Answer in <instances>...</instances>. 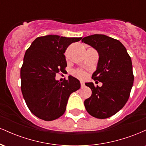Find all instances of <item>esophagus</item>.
Wrapping results in <instances>:
<instances>
[{
    "mask_svg": "<svg viewBox=\"0 0 146 146\" xmlns=\"http://www.w3.org/2000/svg\"><path fill=\"white\" fill-rule=\"evenodd\" d=\"M80 85H81V87H84V83L83 82H80Z\"/></svg>",
    "mask_w": 146,
    "mask_h": 146,
    "instance_id": "34e87169",
    "label": "esophagus"
}]
</instances>
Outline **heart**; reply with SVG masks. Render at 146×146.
I'll use <instances>...</instances> for the list:
<instances>
[{
    "label": "heart",
    "instance_id": "b5f03b06",
    "mask_svg": "<svg viewBox=\"0 0 146 146\" xmlns=\"http://www.w3.org/2000/svg\"><path fill=\"white\" fill-rule=\"evenodd\" d=\"M73 74L76 75L77 77H78L79 78H81V79H85L87 75L86 72L84 71H82V70L81 69L75 70V71H73Z\"/></svg>",
    "mask_w": 146,
    "mask_h": 146
}]
</instances>
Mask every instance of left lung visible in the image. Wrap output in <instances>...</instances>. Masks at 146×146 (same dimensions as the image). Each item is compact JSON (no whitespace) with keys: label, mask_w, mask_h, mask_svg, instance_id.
<instances>
[{"label":"left lung","mask_w":146,"mask_h":146,"mask_svg":"<svg viewBox=\"0 0 146 146\" xmlns=\"http://www.w3.org/2000/svg\"><path fill=\"white\" fill-rule=\"evenodd\" d=\"M82 42L98 51V68L92 78L103 83L101 87L86 83L92 95L84 101L85 108L93 117L108 118L119 111L130 97L134 82L131 58L121 42L105 35L84 37Z\"/></svg>","instance_id":"1"}]
</instances>
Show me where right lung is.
Listing matches in <instances>:
<instances>
[{
    "instance_id": "1",
    "label": "right lung",
    "mask_w": 146,
    "mask_h": 146,
    "mask_svg": "<svg viewBox=\"0 0 146 146\" xmlns=\"http://www.w3.org/2000/svg\"><path fill=\"white\" fill-rule=\"evenodd\" d=\"M82 38L48 35L37 38L27 49L21 68V90L26 104L35 116L53 121L64 113L70 95L80 88V81L70 75L62 82L56 74L64 72V53Z\"/></svg>"
}]
</instances>
